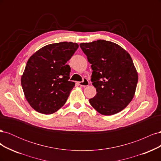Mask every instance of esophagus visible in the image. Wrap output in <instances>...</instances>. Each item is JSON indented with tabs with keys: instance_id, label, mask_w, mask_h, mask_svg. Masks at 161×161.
Returning a JSON list of instances; mask_svg holds the SVG:
<instances>
[{
	"instance_id": "esophagus-1",
	"label": "esophagus",
	"mask_w": 161,
	"mask_h": 161,
	"mask_svg": "<svg viewBox=\"0 0 161 161\" xmlns=\"http://www.w3.org/2000/svg\"><path fill=\"white\" fill-rule=\"evenodd\" d=\"M79 84L81 86H87L89 85V82L86 79H84L83 80L81 81V82H79Z\"/></svg>"
}]
</instances>
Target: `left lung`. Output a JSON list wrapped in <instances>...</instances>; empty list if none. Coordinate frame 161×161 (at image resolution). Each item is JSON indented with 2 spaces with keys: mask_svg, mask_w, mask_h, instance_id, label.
Wrapping results in <instances>:
<instances>
[{
  "mask_svg": "<svg viewBox=\"0 0 161 161\" xmlns=\"http://www.w3.org/2000/svg\"><path fill=\"white\" fill-rule=\"evenodd\" d=\"M91 64V81L97 95L90 104L99 114L122 111L134 96L138 76L129 53L117 43L97 40L80 44Z\"/></svg>",
  "mask_w": 161,
  "mask_h": 161,
  "instance_id": "obj_1",
  "label": "left lung"
}]
</instances>
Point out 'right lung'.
Segmentation results:
<instances>
[{
	"label": "right lung",
	"mask_w": 161,
	"mask_h": 161,
	"mask_svg": "<svg viewBox=\"0 0 161 161\" xmlns=\"http://www.w3.org/2000/svg\"><path fill=\"white\" fill-rule=\"evenodd\" d=\"M79 47L60 42L43 46L30 58L21 76L24 95L31 108L43 114L55 113L65 104L74 82L66 64Z\"/></svg>",
	"instance_id": "1"
}]
</instances>
